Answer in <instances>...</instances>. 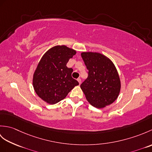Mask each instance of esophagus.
<instances>
[{
    "mask_svg": "<svg viewBox=\"0 0 152 152\" xmlns=\"http://www.w3.org/2000/svg\"><path fill=\"white\" fill-rule=\"evenodd\" d=\"M77 81L78 82L79 84H80V83H81V79H80V78H78V79H77Z\"/></svg>",
    "mask_w": 152,
    "mask_h": 152,
    "instance_id": "1",
    "label": "esophagus"
}]
</instances>
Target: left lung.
<instances>
[{
    "label": "left lung",
    "instance_id": "obj_1",
    "mask_svg": "<svg viewBox=\"0 0 152 152\" xmlns=\"http://www.w3.org/2000/svg\"><path fill=\"white\" fill-rule=\"evenodd\" d=\"M82 59L89 70L88 77L81 85L82 91L90 104L103 108L118 99L121 81L112 61L97 52H82Z\"/></svg>",
    "mask_w": 152,
    "mask_h": 152
}]
</instances>
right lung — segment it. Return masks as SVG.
<instances>
[{"label":"right lung","instance_id":"1","mask_svg":"<svg viewBox=\"0 0 152 152\" xmlns=\"http://www.w3.org/2000/svg\"><path fill=\"white\" fill-rule=\"evenodd\" d=\"M76 53L72 48L58 45L48 50L38 63L33 86L37 95L48 104L59 102L79 85L71 76L72 69L66 66L68 61Z\"/></svg>","mask_w":152,"mask_h":152}]
</instances>
